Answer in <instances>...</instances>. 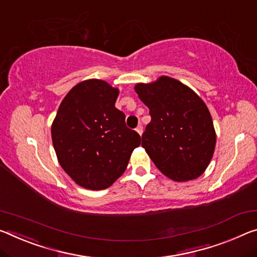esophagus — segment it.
Listing matches in <instances>:
<instances>
[{
  "instance_id": "obj_1",
  "label": "esophagus",
  "mask_w": 257,
  "mask_h": 257,
  "mask_svg": "<svg viewBox=\"0 0 257 257\" xmlns=\"http://www.w3.org/2000/svg\"><path fill=\"white\" fill-rule=\"evenodd\" d=\"M136 132L142 136V134H143V127H142V125L140 124V125H138V127L136 128Z\"/></svg>"
}]
</instances>
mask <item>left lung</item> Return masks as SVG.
Here are the masks:
<instances>
[{
  "label": "left lung",
  "instance_id": "8db88e82",
  "mask_svg": "<svg viewBox=\"0 0 257 257\" xmlns=\"http://www.w3.org/2000/svg\"><path fill=\"white\" fill-rule=\"evenodd\" d=\"M135 91L150 109L151 122L142 146L157 168L175 182L201 176L216 144L205 101L181 81L166 75L151 83H137Z\"/></svg>",
  "mask_w": 257,
  "mask_h": 257
}]
</instances>
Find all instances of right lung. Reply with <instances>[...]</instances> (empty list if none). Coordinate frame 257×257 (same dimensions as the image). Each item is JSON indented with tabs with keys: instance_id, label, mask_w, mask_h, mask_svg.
I'll return each instance as SVG.
<instances>
[{
	"instance_id": "add662e5",
	"label": "right lung",
	"mask_w": 257,
	"mask_h": 257,
	"mask_svg": "<svg viewBox=\"0 0 257 257\" xmlns=\"http://www.w3.org/2000/svg\"><path fill=\"white\" fill-rule=\"evenodd\" d=\"M119 89L89 79L74 85L59 105L51 138L59 165L88 190L111 186L127 168L141 136L125 127L115 107Z\"/></svg>"
}]
</instances>
